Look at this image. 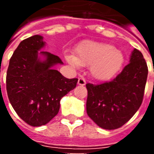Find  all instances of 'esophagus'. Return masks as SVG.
Here are the masks:
<instances>
[{"label":"esophagus","mask_w":154,"mask_h":154,"mask_svg":"<svg viewBox=\"0 0 154 154\" xmlns=\"http://www.w3.org/2000/svg\"><path fill=\"white\" fill-rule=\"evenodd\" d=\"M77 84L80 85V86H84V85H86V80H85L84 78H82V77H80V78L78 79Z\"/></svg>","instance_id":"34e87169"}]
</instances>
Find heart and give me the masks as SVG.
<instances>
[{"label": "heart", "mask_w": 154, "mask_h": 154, "mask_svg": "<svg viewBox=\"0 0 154 154\" xmlns=\"http://www.w3.org/2000/svg\"><path fill=\"white\" fill-rule=\"evenodd\" d=\"M66 59L75 67L91 66V73L97 80H108L118 73L125 57L122 52L109 44L85 41L76 48V55L67 54Z\"/></svg>", "instance_id": "heart-1"}]
</instances>
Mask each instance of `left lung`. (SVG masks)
<instances>
[{"mask_svg":"<svg viewBox=\"0 0 154 154\" xmlns=\"http://www.w3.org/2000/svg\"><path fill=\"white\" fill-rule=\"evenodd\" d=\"M148 72L142 53L134 48L129 63L115 79L97 85L87 83L88 116L102 129L124 125L142 104Z\"/></svg>","mask_w":154,"mask_h":154,"instance_id":"obj_1","label":"left lung"}]
</instances>
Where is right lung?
I'll list each match as a JSON object with an SVG mask.
<instances>
[{
	"instance_id": "1",
	"label": "right lung",
	"mask_w": 154,
	"mask_h": 154,
	"mask_svg": "<svg viewBox=\"0 0 154 154\" xmlns=\"http://www.w3.org/2000/svg\"><path fill=\"white\" fill-rule=\"evenodd\" d=\"M45 42L34 35L20 42L10 59L6 91L13 109L31 126L46 125L57 116L60 100L77 86V78L68 79L53 68L63 64L60 57L41 51ZM45 57L41 61L38 54Z\"/></svg>"
}]
</instances>
